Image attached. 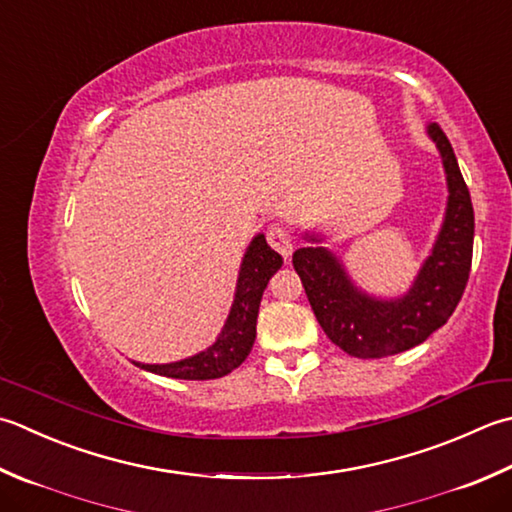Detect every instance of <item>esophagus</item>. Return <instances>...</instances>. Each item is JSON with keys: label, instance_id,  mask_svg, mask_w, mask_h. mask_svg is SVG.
I'll return each mask as SVG.
<instances>
[{"label": "esophagus", "instance_id": "esophagus-1", "mask_svg": "<svg viewBox=\"0 0 512 512\" xmlns=\"http://www.w3.org/2000/svg\"><path fill=\"white\" fill-rule=\"evenodd\" d=\"M268 244L273 246L284 259H288L290 253H293V239H290L286 228H279V226L270 228L268 230Z\"/></svg>", "mask_w": 512, "mask_h": 512}]
</instances>
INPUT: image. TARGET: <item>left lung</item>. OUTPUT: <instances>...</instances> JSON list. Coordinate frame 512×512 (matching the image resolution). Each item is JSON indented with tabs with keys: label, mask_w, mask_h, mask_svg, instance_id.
<instances>
[{
	"label": "left lung",
	"mask_w": 512,
	"mask_h": 512,
	"mask_svg": "<svg viewBox=\"0 0 512 512\" xmlns=\"http://www.w3.org/2000/svg\"><path fill=\"white\" fill-rule=\"evenodd\" d=\"M442 155L448 202L444 222L422 268L404 295L377 297L348 275L342 259L324 246V235L306 230L304 248L293 253L310 308L330 342L359 359H379L419 346L453 315L473 262L475 215L468 186L448 137L426 126Z\"/></svg>",
	"instance_id": "left-lung-1"
}]
</instances>
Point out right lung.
<instances>
[{
  "label": "right lung",
  "instance_id": "1",
  "mask_svg": "<svg viewBox=\"0 0 512 512\" xmlns=\"http://www.w3.org/2000/svg\"><path fill=\"white\" fill-rule=\"evenodd\" d=\"M284 259L266 244L264 233L250 239L246 253L239 264L235 297L222 333L202 353L179 359L170 364H142L135 366L148 373L173 377V379H217L228 375L248 357L257 335V315L262 304L268 279L282 268Z\"/></svg>",
  "mask_w": 512,
  "mask_h": 512
}]
</instances>
